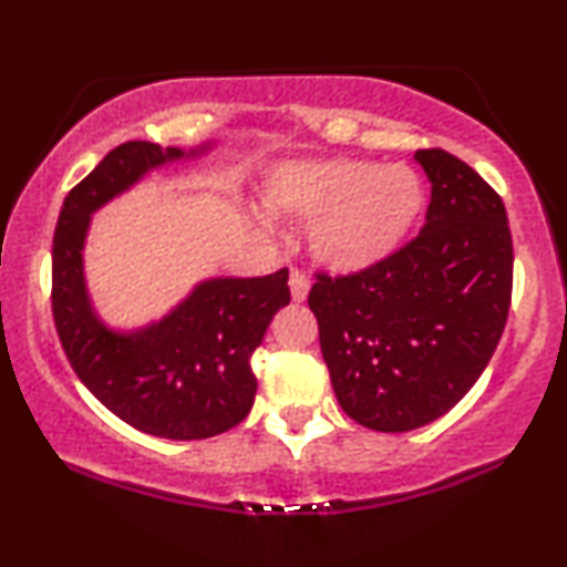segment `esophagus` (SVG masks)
<instances>
[{
    "label": "esophagus",
    "mask_w": 567,
    "mask_h": 567,
    "mask_svg": "<svg viewBox=\"0 0 567 567\" xmlns=\"http://www.w3.org/2000/svg\"><path fill=\"white\" fill-rule=\"evenodd\" d=\"M290 296L296 303H303L306 296H309V279H306L303 271H290Z\"/></svg>",
    "instance_id": "esophagus-1"
}]
</instances>
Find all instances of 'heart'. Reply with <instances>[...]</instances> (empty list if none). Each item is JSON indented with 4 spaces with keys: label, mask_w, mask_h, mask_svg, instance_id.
Returning <instances> with one entry per match:
<instances>
[{
    "label": "heart",
    "mask_w": 567,
    "mask_h": 567,
    "mask_svg": "<svg viewBox=\"0 0 567 567\" xmlns=\"http://www.w3.org/2000/svg\"><path fill=\"white\" fill-rule=\"evenodd\" d=\"M264 206L311 224L309 248L319 264L338 275H359L404 248L425 210V184L406 163L292 161L269 174ZM256 227L271 231L264 216H256Z\"/></svg>",
    "instance_id": "1"
}]
</instances>
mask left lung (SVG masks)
I'll list each match as a JSON object with an SVG mask.
<instances>
[{"mask_svg":"<svg viewBox=\"0 0 567 567\" xmlns=\"http://www.w3.org/2000/svg\"><path fill=\"white\" fill-rule=\"evenodd\" d=\"M425 227L374 269L319 275L309 309L338 404L359 425L406 433L446 414L494 357L513 298L502 197L446 150H417Z\"/></svg>","mask_w":567,"mask_h":567,"instance_id":"1","label":"left lung"}]
</instances>
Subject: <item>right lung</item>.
<instances>
[{"label":"right lung","mask_w":567,"mask_h":567,"mask_svg":"<svg viewBox=\"0 0 567 567\" xmlns=\"http://www.w3.org/2000/svg\"><path fill=\"white\" fill-rule=\"evenodd\" d=\"M214 150L124 142L71 189L52 245V313L79 380L136 431L172 441L210 439L248 417L256 399L250 357L290 303L288 269L266 277L200 279L172 311L121 330L94 309L84 248L92 216L150 172Z\"/></svg>","instance_id":"1"}]
</instances>
